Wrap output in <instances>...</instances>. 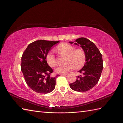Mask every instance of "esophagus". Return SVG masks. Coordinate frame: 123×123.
Returning <instances> with one entry per match:
<instances>
[{"mask_svg": "<svg viewBox=\"0 0 123 123\" xmlns=\"http://www.w3.org/2000/svg\"><path fill=\"white\" fill-rule=\"evenodd\" d=\"M67 73H61L60 74V75H61V76H63V75H67Z\"/></svg>", "mask_w": 123, "mask_h": 123, "instance_id": "esophagus-1", "label": "esophagus"}]
</instances>
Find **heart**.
<instances>
[{"label": "heart", "mask_w": 123, "mask_h": 123, "mask_svg": "<svg viewBox=\"0 0 123 123\" xmlns=\"http://www.w3.org/2000/svg\"><path fill=\"white\" fill-rule=\"evenodd\" d=\"M56 50L60 54L67 55L66 62L68 63L65 66H60L56 69L57 73H67L76 67L77 69L82 68L86 61V55L85 52L81 48L74 49V48L67 43H62L56 48ZM47 64L51 67H55L57 62L55 56L51 53H48L46 56Z\"/></svg>", "instance_id": "1"}]
</instances>
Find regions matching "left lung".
<instances>
[{
  "mask_svg": "<svg viewBox=\"0 0 123 123\" xmlns=\"http://www.w3.org/2000/svg\"><path fill=\"white\" fill-rule=\"evenodd\" d=\"M75 44H80L86 55V62L79 72L82 74L75 82L70 84L72 90L78 92H86L90 90L97 84L103 69L102 55L95 44L89 39L81 37L75 40ZM73 43V42H70Z\"/></svg>",
  "mask_w": 123,
  "mask_h": 123,
  "instance_id": "1",
  "label": "left lung"
}]
</instances>
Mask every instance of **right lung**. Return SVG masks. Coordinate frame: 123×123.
<instances>
[{"label":"right lung","instance_id":"add662e5","mask_svg":"<svg viewBox=\"0 0 123 123\" xmlns=\"http://www.w3.org/2000/svg\"><path fill=\"white\" fill-rule=\"evenodd\" d=\"M59 42L39 40L29 44L21 57V70L28 86L38 93L52 91L57 75L51 77L53 69L48 65L46 56L51 47Z\"/></svg>","mask_w":123,"mask_h":123}]
</instances>
